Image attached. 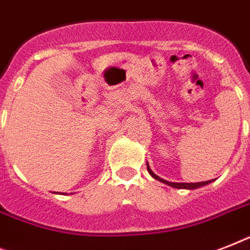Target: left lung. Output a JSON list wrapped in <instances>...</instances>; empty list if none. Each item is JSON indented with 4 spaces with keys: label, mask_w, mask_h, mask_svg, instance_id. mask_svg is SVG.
<instances>
[{
    "label": "left lung",
    "mask_w": 250,
    "mask_h": 250,
    "mask_svg": "<svg viewBox=\"0 0 250 250\" xmlns=\"http://www.w3.org/2000/svg\"><path fill=\"white\" fill-rule=\"evenodd\" d=\"M146 167H148L149 174L152 175L153 178L157 179V180H160V182L165 183V184H167V186L174 187V188H179V189H196V188H198V187L206 186V184H209V183L213 182V180H209V182H200V183H171V182H167V180H165V179L160 178V176H157V175L154 174L152 170H150V167H149L148 164H146Z\"/></svg>",
    "instance_id": "1"
}]
</instances>
